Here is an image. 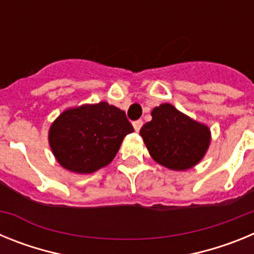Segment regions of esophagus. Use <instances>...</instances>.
<instances>
[{
	"mask_svg": "<svg viewBox=\"0 0 254 254\" xmlns=\"http://www.w3.org/2000/svg\"><path fill=\"white\" fill-rule=\"evenodd\" d=\"M141 127H142V121H134V122H133L134 131L138 132L141 129Z\"/></svg>",
	"mask_w": 254,
	"mask_h": 254,
	"instance_id": "1",
	"label": "esophagus"
}]
</instances>
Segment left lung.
Masks as SVG:
<instances>
[{"instance_id": "1", "label": "left lung", "mask_w": 254, "mask_h": 254, "mask_svg": "<svg viewBox=\"0 0 254 254\" xmlns=\"http://www.w3.org/2000/svg\"><path fill=\"white\" fill-rule=\"evenodd\" d=\"M152 120L140 129L152 159L170 170H188L202 160L211 142L205 123L164 103L151 111Z\"/></svg>"}]
</instances>
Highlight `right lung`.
<instances>
[{"label": "right lung", "mask_w": 254, "mask_h": 254, "mask_svg": "<svg viewBox=\"0 0 254 254\" xmlns=\"http://www.w3.org/2000/svg\"><path fill=\"white\" fill-rule=\"evenodd\" d=\"M131 132L125 112L99 102L64 109L49 127L48 142L61 167L90 174L112 163Z\"/></svg>", "instance_id": "add662e5"}]
</instances>
